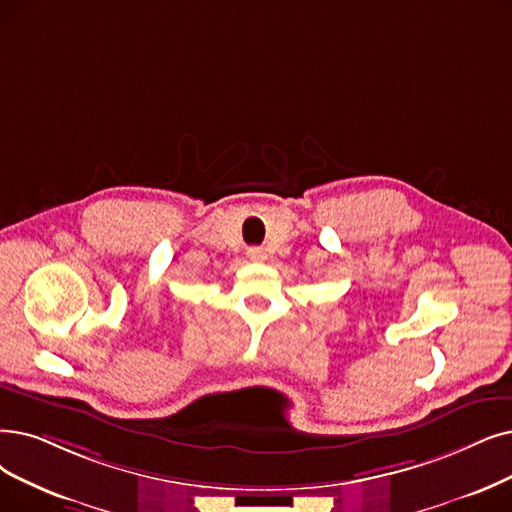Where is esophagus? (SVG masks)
I'll return each instance as SVG.
<instances>
[{"instance_id": "1", "label": "esophagus", "mask_w": 512, "mask_h": 512, "mask_svg": "<svg viewBox=\"0 0 512 512\" xmlns=\"http://www.w3.org/2000/svg\"><path fill=\"white\" fill-rule=\"evenodd\" d=\"M248 258H250V260H254V262L267 260V250H264V248H258V245H254V248H250V250H248Z\"/></svg>"}]
</instances>
